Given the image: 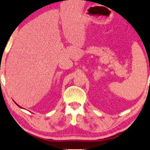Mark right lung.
<instances>
[{
	"label": "right lung",
	"instance_id": "1",
	"mask_svg": "<svg viewBox=\"0 0 150 150\" xmlns=\"http://www.w3.org/2000/svg\"><path fill=\"white\" fill-rule=\"evenodd\" d=\"M16 105H18V107H20V106H19V105H18V104H16ZM20 108H21V107H20Z\"/></svg>",
	"mask_w": 150,
	"mask_h": 150
}]
</instances>
